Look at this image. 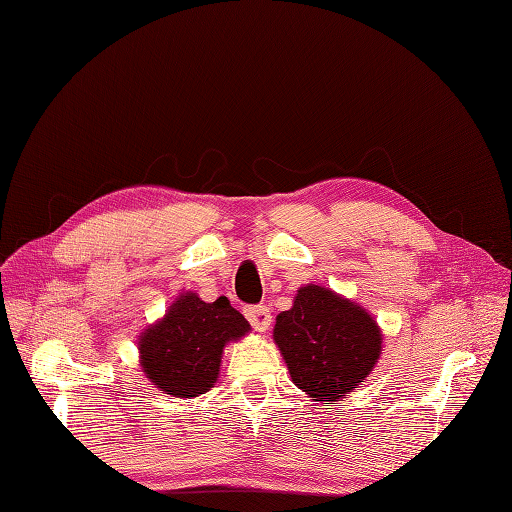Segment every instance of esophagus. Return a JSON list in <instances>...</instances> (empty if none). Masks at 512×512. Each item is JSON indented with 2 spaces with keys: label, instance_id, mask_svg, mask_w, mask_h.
Here are the masks:
<instances>
[{
  "label": "esophagus",
  "instance_id": "obj_1",
  "mask_svg": "<svg viewBox=\"0 0 512 512\" xmlns=\"http://www.w3.org/2000/svg\"><path fill=\"white\" fill-rule=\"evenodd\" d=\"M244 316H246V320L251 322V326L255 331H268V326H270V322H272V316H270V309L266 307V305H251V307H246L244 309Z\"/></svg>",
  "mask_w": 512,
  "mask_h": 512
}]
</instances>
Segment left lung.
<instances>
[{"label": "left lung", "mask_w": 512, "mask_h": 512, "mask_svg": "<svg viewBox=\"0 0 512 512\" xmlns=\"http://www.w3.org/2000/svg\"><path fill=\"white\" fill-rule=\"evenodd\" d=\"M274 342L294 385L324 404L363 383L381 355L370 313L320 285L300 287L294 307L279 313Z\"/></svg>", "instance_id": "8db88e82"}]
</instances>
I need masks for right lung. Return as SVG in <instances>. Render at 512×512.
<instances>
[{"mask_svg": "<svg viewBox=\"0 0 512 512\" xmlns=\"http://www.w3.org/2000/svg\"><path fill=\"white\" fill-rule=\"evenodd\" d=\"M248 329L225 296L203 303L196 294H183L162 322L140 335L142 370L170 396L194 398L214 387L222 350Z\"/></svg>", "mask_w": 512, "mask_h": 512, "instance_id": "1", "label": "right lung"}]
</instances>
